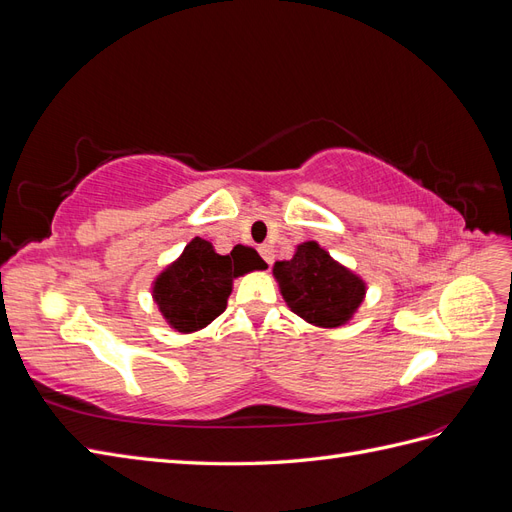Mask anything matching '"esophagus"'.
I'll list each match as a JSON object with an SVG mask.
<instances>
[{"label": "esophagus", "mask_w": 512, "mask_h": 512, "mask_svg": "<svg viewBox=\"0 0 512 512\" xmlns=\"http://www.w3.org/2000/svg\"><path fill=\"white\" fill-rule=\"evenodd\" d=\"M258 252H260L262 260H265L267 265H271V262H273V247L265 243V245H260V247H258Z\"/></svg>", "instance_id": "esophagus-1"}]
</instances>
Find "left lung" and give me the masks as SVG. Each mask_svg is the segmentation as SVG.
Segmentation results:
<instances>
[{"mask_svg": "<svg viewBox=\"0 0 512 512\" xmlns=\"http://www.w3.org/2000/svg\"><path fill=\"white\" fill-rule=\"evenodd\" d=\"M273 275L292 312L324 329L346 324L365 297L361 277L335 262L316 241L301 243L290 260L275 262Z\"/></svg>", "mask_w": 512, "mask_h": 512, "instance_id": "left-lung-1", "label": "left lung"}]
</instances>
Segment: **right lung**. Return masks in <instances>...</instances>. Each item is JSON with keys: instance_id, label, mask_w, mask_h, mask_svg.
Segmentation results:
<instances>
[{"instance_id": "obj_1", "label": "right lung", "mask_w": 512, "mask_h": 512, "mask_svg": "<svg viewBox=\"0 0 512 512\" xmlns=\"http://www.w3.org/2000/svg\"><path fill=\"white\" fill-rule=\"evenodd\" d=\"M254 269H267V265L252 247L237 245L228 256H222L209 241L196 237L173 265L160 273L153 284V299L170 327L192 333L205 329L224 312L232 280Z\"/></svg>"}]
</instances>
